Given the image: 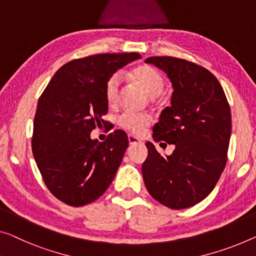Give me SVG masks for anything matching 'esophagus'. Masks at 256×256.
<instances>
[{
  "label": "esophagus",
  "mask_w": 256,
  "mask_h": 256,
  "mask_svg": "<svg viewBox=\"0 0 256 256\" xmlns=\"http://www.w3.org/2000/svg\"><path fill=\"white\" fill-rule=\"evenodd\" d=\"M128 144H134L141 142L139 138H136V136H132V134H128Z\"/></svg>",
  "instance_id": "obj_1"
}]
</instances>
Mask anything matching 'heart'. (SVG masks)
Instances as JSON below:
<instances>
[{
  "label": "heart",
  "instance_id": "b5f03b06",
  "mask_svg": "<svg viewBox=\"0 0 256 256\" xmlns=\"http://www.w3.org/2000/svg\"><path fill=\"white\" fill-rule=\"evenodd\" d=\"M131 77L142 87L150 98L158 96L164 88V79L162 74L150 66H139L131 71ZM122 77L120 74H114L106 80L104 96L109 106H116L120 98ZM152 123V117L148 114H136L125 112L118 117V125L126 131L139 136L144 128Z\"/></svg>",
  "mask_w": 256,
  "mask_h": 256
}]
</instances>
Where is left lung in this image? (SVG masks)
Wrapping results in <instances>:
<instances>
[{
  "label": "left lung",
  "instance_id": "1",
  "mask_svg": "<svg viewBox=\"0 0 256 256\" xmlns=\"http://www.w3.org/2000/svg\"><path fill=\"white\" fill-rule=\"evenodd\" d=\"M144 62L164 71L172 84L171 106L162 112L152 136L156 142L176 147L164 158L146 142L144 185L168 208L192 207L209 196L226 168L230 104L218 80L204 66L171 56L150 57Z\"/></svg>",
  "mask_w": 256,
  "mask_h": 256
}]
</instances>
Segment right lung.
<instances>
[{
    "label": "right lung",
    "instance_id": "obj_1",
    "mask_svg": "<svg viewBox=\"0 0 256 256\" xmlns=\"http://www.w3.org/2000/svg\"><path fill=\"white\" fill-rule=\"evenodd\" d=\"M136 52L98 54L72 60L56 71L38 102L32 152L46 186L60 201L80 207L109 188L128 146L115 130L104 141L90 132L106 123V80L140 58Z\"/></svg>",
    "mask_w": 256,
    "mask_h": 256
}]
</instances>
